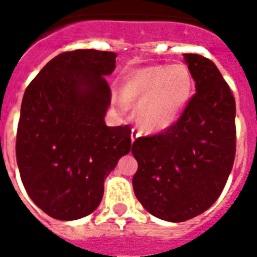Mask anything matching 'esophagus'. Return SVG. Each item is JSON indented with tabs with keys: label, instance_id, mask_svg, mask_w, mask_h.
<instances>
[{
	"label": "esophagus",
	"instance_id": "obj_1",
	"mask_svg": "<svg viewBox=\"0 0 257 257\" xmlns=\"http://www.w3.org/2000/svg\"><path fill=\"white\" fill-rule=\"evenodd\" d=\"M139 138V134H138V131L136 129H132V132H131V140H132V143H134L135 140Z\"/></svg>",
	"mask_w": 257,
	"mask_h": 257
}]
</instances>
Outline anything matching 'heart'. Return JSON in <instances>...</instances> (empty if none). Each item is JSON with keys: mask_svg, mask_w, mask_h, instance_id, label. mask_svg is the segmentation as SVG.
I'll return each instance as SVG.
<instances>
[{"mask_svg": "<svg viewBox=\"0 0 257 257\" xmlns=\"http://www.w3.org/2000/svg\"><path fill=\"white\" fill-rule=\"evenodd\" d=\"M194 95L193 74L186 64H153L138 68L123 78L119 99L135 106V121L143 132L172 126Z\"/></svg>", "mask_w": 257, "mask_h": 257, "instance_id": "b5f03b06", "label": "heart"}]
</instances>
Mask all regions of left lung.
Segmentation results:
<instances>
[{
    "instance_id": "left-lung-1",
    "label": "left lung",
    "mask_w": 257,
    "mask_h": 257,
    "mask_svg": "<svg viewBox=\"0 0 257 257\" xmlns=\"http://www.w3.org/2000/svg\"><path fill=\"white\" fill-rule=\"evenodd\" d=\"M195 95L172 126L132 145L136 198L167 221L201 215L219 198L235 157V99L213 62L184 53Z\"/></svg>"
}]
</instances>
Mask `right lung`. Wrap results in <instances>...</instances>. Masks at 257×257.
<instances>
[{
    "label": "right lung",
    "instance_id": "obj_1",
    "mask_svg": "<svg viewBox=\"0 0 257 257\" xmlns=\"http://www.w3.org/2000/svg\"><path fill=\"white\" fill-rule=\"evenodd\" d=\"M117 53L64 52L48 62L22 100L16 135L20 178L33 202L58 220H77L99 206L104 179L131 151V128L107 126L106 75Z\"/></svg>",
    "mask_w": 257,
    "mask_h": 257
}]
</instances>
